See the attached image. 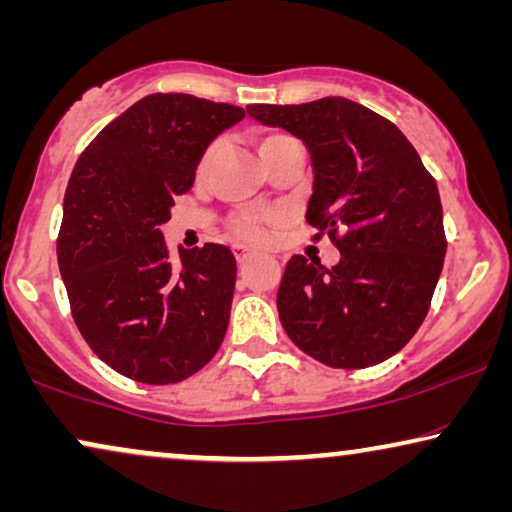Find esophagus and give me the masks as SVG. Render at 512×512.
Here are the masks:
<instances>
[{"mask_svg": "<svg viewBox=\"0 0 512 512\" xmlns=\"http://www.w3.org/2000/svg\"><path fill=\"white\" fill-rule=\"evenodd\" d=\"M233 251H235V258H237V261H240V263H242V261H247V258L254 256L247 247H242V244H237V247H235Z\"/></svg>", "mask_w": 512, "mask_h": 512, "instance_id": "obj_1", "label": "esophagus"}]
</instances>
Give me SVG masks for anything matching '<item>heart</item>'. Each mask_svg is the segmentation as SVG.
Here are the masks:
<instances>
[{
    "mask_svg": "<svg viewBox=\"0 0 512 512\" xmlns=\"http://www.w3.org/2000/svg\"><path fill=\"white\" fill-rule=\"evenodd\" d=\"M282 139H289V135H282V132H272V135H265L261 139V144H258V151L268 149V146L282 142ZM214 149H209L205 156H202L200 165H198V174H202L207 170L209 165V158H212ZM275 214H268V212H244L240 216H235L233 223V235L237 240H244V242H265V237L272 228H275Z\"/></svg>",
    "mask_w": 512,
    "mask_h": 512,
    "instance_id": "obj_1",
    "label": "heart"
}]
</instances>
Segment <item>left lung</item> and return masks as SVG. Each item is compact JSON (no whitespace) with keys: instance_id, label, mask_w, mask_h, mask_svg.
<instances>
[{"instance_id":"obj_1","label":"left lung","mask_w":512,"mask_h":512,"mask_svg":"<svg viewBox=\"0 0 512 512\" xmlns=\"http://www.w3.org/2000/svg\"><path fill=\"white\" fill-rule=\"evenodd\" d=\"M249 116L303 139L314 184L305 219L340 261L291 256L277 310L293 345L331 368H368L408 345L445 261L436 179L394 123L345 97L251 104ZM343 235H339V230Z\"/></svg>"}]
</instances>
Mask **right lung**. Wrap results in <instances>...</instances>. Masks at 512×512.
Instances as JSON below:
<instances>
[{"mask_svg":"<svg viewBox=\"0 0 512 512\" xmlns=\"http://www.w3.org/2000/svg\"><path fill=\"white\" fill-rule=\"evenodd\" d=\"M244 109L184 93H153L114 118L69 177L58 265L72 317L116 373L174 384L219 352L237 265L223 244L179 247L172 265L160 226L191 191L207 146Z\"/></svg>","mask_w":512,"mask_h":512,"instance_id":"right-lung-1","label":"right lung"}]
</instances>
